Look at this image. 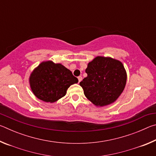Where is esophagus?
I'll list each match as a JSON object with an SVG mask.
<instances>
[{
	"instance_id": "1",
	"label": "esophagus",
	"mask_w": 156,
	"mask_h": 156,
	"mask_svg": "<svg viewBox=\"0 0 156 156\" xmlns=\"http://www.w3.org/2000/svg\"><path fill=\"white\" fill-rule=\"evenodd\" d=\"M82 78H82V76H78V83H80V82L82 80Z\"/></svg>"
}]
</instances>
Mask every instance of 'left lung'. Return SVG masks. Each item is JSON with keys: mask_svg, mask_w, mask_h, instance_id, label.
Instances as JSON below:
<instances>
[{"mask_svg": "<svg viewBox=\"0 0 156 156\" xmlns=\"http://www.w3.org/2000/svg\"><path fill=\"white\" fill-rule=\"evenodd\" d=\"M85 72L87 76L80 85L87 98L96 106L112 104L125 89L126 73L119 60L98 56L89 62Z\"/></svg>", "mask_w": 156, "mask_h": 156, "instance_id": "8db88e82", "label": "left lung"}]
</instances>
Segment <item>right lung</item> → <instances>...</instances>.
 Masks as SVG:
<instances>
[{"label":"right lung","instance_id":"obj_1","mask_svg":"<svg viewBox=\"0 0 156 156\" xmlns=\"http://www.w3.org/2000/svg\"><path fill=\"white\" fill-rule=\"evenodd\" d=\"M78 82V78L70 70L52 61L41 63L30 78L34 94L47 102H54L65 96L70 85Z\"/></svg>","mask_w":156,"mask_h":156}]
</instances>
